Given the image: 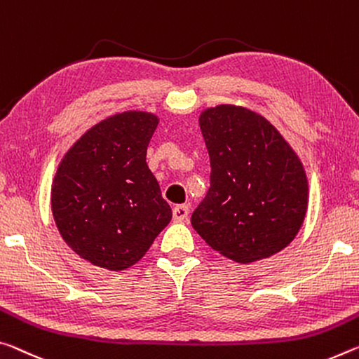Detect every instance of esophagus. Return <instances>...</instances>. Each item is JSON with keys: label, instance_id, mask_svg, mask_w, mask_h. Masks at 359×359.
Returning <instances> with one entry per match:
<instances>
[{"label": "esophagus", "instance_id": "obj_1", "mask_svg": "<svg viewBox=\"0 0 359 359\" xmlns=\"http://www.w3.org/2000/svg\"><path fill=\"white\" fill-rule=\"evenodd\" d=\"M187 217H189V206L185 204H179L172 209V219L174 222H184Z\"/></svg>", "mask_w": 359, "mask_h": 359}]
</instances>
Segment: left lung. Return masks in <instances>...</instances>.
<instances>
[{"label": "left lung", "mask_w": 359, "mask_h": 359, "mask_svg": "<svg viewBox=\"0 0 359 359\" xmlns=\"http://www.w3.org/2000/svg\"><path fill=\"white\" fill-rule=\"evenodd\" d=\"M210 187L191 225L214 251L249 264L283 251L304 224L309 182L283 135L259 113L217 105L200 115Z\"/></svg>", "instance_id": "obj_1"}]
</instances>
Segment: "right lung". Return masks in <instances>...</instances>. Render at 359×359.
Listing matches in <instances>:
<instances>
[{
    "mask_svg": "<svg viewBox=\"0 0 359 359\" xmlns=\"http://www.w3.org/2000/svg\"><path fill=\"white\" fill-rule=\"evenodd\" d=\"M158 118L123 111L90 128L65 153L50 190L64 241L95 266L119 271L144 257L172 210L147 166Z\"/></svg>",
    "mask_w": 359,
    "mask_h": 359,
    "instance_id": "obj_1",
    "label": "right lung"
}]
</instances>
